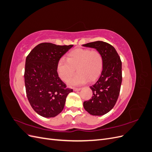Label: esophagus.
<instances>
[{"mask_svg":"<svg viewBox=\"0 0 152 152\" xmlns=\"http://www.w3.org/2000/svg\"><path fill=\"white\" fill-rule=\"evenodd\" d=\"M80 89H81V88H76V87H74V88H73V91H79Z\"/></svg>","mask_w":152,"mask_h":152,"instance_id":"1","label":"esophagus"}]
</instances>
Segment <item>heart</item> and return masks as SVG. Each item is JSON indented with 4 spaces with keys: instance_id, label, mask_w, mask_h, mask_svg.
I'll use <instances>...</instances> for the list:
<instances>
[{
    "instance_id": "obj_1",
    "label": "heart",
    "mask_w": 152,
    "mask_h": 152,
    "mask_svg": "<svg viewBox=\"0 0 152 152\" xmlns=\"http://www.w3.org/2000/svg\"><path fill=\"white\" fill-rule=\"evenodd\" d=\"M103 63V57L98 50L77 48L68 53L67 59H59L57 70L59 77L65 81L74 73L77 68L78 72L68 80V83L78 86L88 80L92 82L97 79L102 72Z\"/></svg>"
}]
</instances>
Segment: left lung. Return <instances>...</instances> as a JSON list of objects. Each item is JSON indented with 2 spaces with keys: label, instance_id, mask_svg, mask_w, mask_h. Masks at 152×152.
I'll return each mask as SVG.
<instances>
[{
  "label": "left lung",
  "instance_id": "8db88e82",
  "mask_svg": "<svg viewBox=\"0 0 152 152\" xmlns=\"http://www.w3.org/2000/svg\"><path fill=\"white\" fill-rule=\"evenodd\" d=\"M84 47L94 48L103 57V68L98 80L90 86L92 98L84 102V108L93 115H103L115 104L120 93L122 80V61L112 45L103 41L87 43Z\"/></svg>",
  "mask_w": 152,
  "mask_h": 152
}]
</instances>
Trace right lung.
<instances>
[{"label":"right lung","mask_w":152,"mask_h":152,"mask_svg":"<svg viewBox=\"0 0 152 152\" xmlns=\"http://www.w3.org/2000/svg\"><path fill=\"white\" fill-rule=\"evenodd\" d=\"M73 46L41 43L26 58L24 77L27 98L35 112L44 117H54L60 113L66 96L73 92L57 72L58 61Z\"/></svg>","instance_id":"right-lung-1"}]
</instances>
